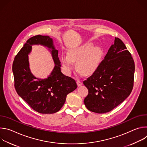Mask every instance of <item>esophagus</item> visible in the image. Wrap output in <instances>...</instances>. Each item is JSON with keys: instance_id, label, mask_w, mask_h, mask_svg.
I'll use <instances>...</instances> for the list:
<instances>
[{"instance_id": "34e87169", "label": "esophagus", "mask_w": 147, "mask_h": 147, "mask_svg": "<svg viewBox=\"0 0 147 147\" xmlns=\"http://www.w3.org/2000/svg\"><path fill=\"white\" fill-rule=\"evenodd\" d=\"M77 86L78 87H80L82 84V82L81 80H77Z\"/></svg>"}]
</instances>
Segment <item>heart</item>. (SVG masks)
Here are the masks:
<instances>
[{
    "label": "heart",
    "instance_id": "obj_1",
    "mask_svg": "<svg viewBox=\"0 0 147 147\" xmlns=\"http://www.w3.org/2000/svg\"><path fill=\"white\" fill-rule=\"evenodd\" d=\"M100 51L98 47H93L86 44L68 52V56L63 55L61 63L63 69L67 74L73 69V61L76 62L77 70L85 76L92 74L96 70L100 60Z\"/></svg>",
    "mask_w": 147,
    "mask_h": 147
}]
</instances>
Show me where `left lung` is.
<instances>
[{"mask_svg": "<svg viewBox=\"0 0 147 147\" xmlns=\"http://www.w3.org/2000/svg\"><path fill=\"white\" fill-rule=\"evenodd\" d=\"M135 65L121 39L115 38L104 59L83 84L88 94L84 102L93 112L111 111L126 99L133 88Z\"/></svg>", "mask_w": 147, "mask_h": 147, "instance_id": "8db88e82", "label": "left lung"}]
</instances>
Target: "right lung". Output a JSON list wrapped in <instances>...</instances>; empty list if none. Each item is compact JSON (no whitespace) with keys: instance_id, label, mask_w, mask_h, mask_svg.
I'll use <instances>...</instances> for the list:
<instances>
[{"instance_id":"1","label":"right lung","mask_w":147,"mask_h":147,"mask_svg":"<svg viewBox=\"0 0 147 147\" xmlns=\"http://www.w3.org/2000/svg\"><path fill=\"white\" fill-rule=\"evenodd\" d=\"M33 45L44 46L51 52L55 66L47 79H38L30 72L28 55ZM60 67L58 51L49 36L38 35L30 38L15 56L13 63L15 89L18 95L38 113L58 112L65 104L67 94L77 87L76 81L63 74Z\"/></svg>"}]
</instances>
